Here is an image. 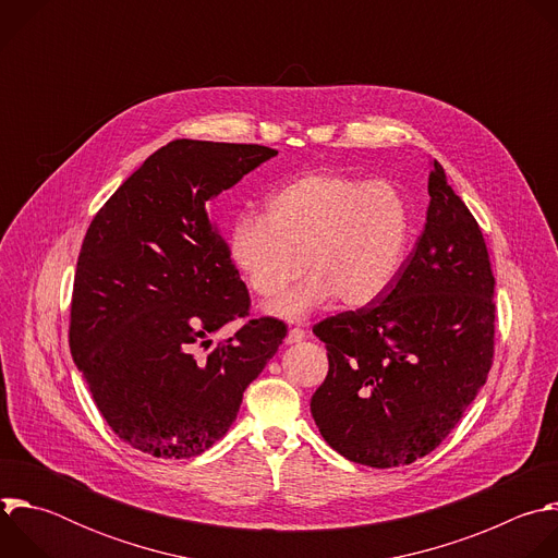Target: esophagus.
<instances>
[{"label": "esophagus", "instance_id": "1", "mask_svg": "<svg viewBox=\"0 0 558 558\" xmlns=\"http://www.w3.org/2000/svg\"><path fill=\"white\" fill-rule=\"evenodd\" d=\"M302 340H304V329H300V327L289 329V333H287V338H284L287 344H298V342H302Z\"/></svg>", "mask_w": 558, "mask_h": 558}]
</instances>
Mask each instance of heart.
Listing matches in <instances>:
<instances>
[{"mask_svg":"<svg viewBox=\"0 0 558 558\" xmlns=\"http://www.w3.org/2000/svg\"><path fill=\"white\" fill-rule=\"evenodd\" d=\"M411 245V209L388 181L344 172H308L265 198V218L235 216L227 252L250 289L276 298L304 271L308 276L267 311L300 320L331 304L366 306L402 274Z\"/></svg>","mask_w":558,"mask_h":558,"instance_id":"obj_1","label":"heart"}]
</instances>
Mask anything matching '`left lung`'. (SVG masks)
I'll list each match as a JSON object with an SVG mask.
<instances>
[{
	"label": "left lung",
	"instance_id": "left-lung-1",
	"mask_svg": "<svg viewBox=\"0 0 558 558\" xmlns=\"http://www.w3.org/2000/svg\"><path fill=\"white\" fill-rule=\"evenodd\" d=\"M428 211L402 274L373 304L315 325L329 373L311 415L342 457L409 465L433 452L488 379L495 276L480 225L433 161Z\"/></svg>",
	"mask_w": 558,
	"mask_h": 558
}]
</instances>
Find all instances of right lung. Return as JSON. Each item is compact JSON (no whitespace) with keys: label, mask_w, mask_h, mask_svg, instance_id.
I'll return each instance as SVG.
<instances>
[{"label":"right lung","mask_w":558,"mask_h":558,"mask_svg":"<svg viewBox=\"0 0 558 558\" xmlns=\"http://www.w3.org/2000/svg\"><path fill=\"white\" fill-rule=\"evenodd\" d=\"M276 154L177 138L86 231L70 304L72 360L110 428L149 457L187 459L214 446L287 336L276 317H260L198 355L211 333L250 313L214 198Z\"/></svg>","instance_id":"add662e5"}]
</instances>
